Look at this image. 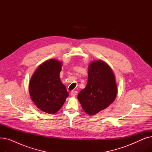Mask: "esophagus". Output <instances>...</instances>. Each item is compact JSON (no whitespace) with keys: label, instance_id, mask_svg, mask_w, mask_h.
Listing matches in <instances>:
<instances>
[{"label":"esophagus","instance_id":"34e87169","mask_svg":"<svg viewBox=\"0 0 152 152\" xmlns=\"http://www.w3.org/2000/svg\"><path fill=\"white\" fill-rule=\"evenodd\" d=\"M70 94H71V97H75L76 95V94H77V92L75 91H71Z\"/></svg>","mask_w":152,"mask_h":152}]
</instances>
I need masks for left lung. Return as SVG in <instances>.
<instances>
[{"mask_svg":"<svg viewBox=\"0 0 152 152\" xmlns=\"http://www.w3.org/2000/svg\"><path fill=\"white\" fill-rule=\"evenodd\" d=\"M117 87L112 69L100 60L90 64L86 87L77 95L86 113L94 115L107 108L115 100Z\"/></svg>","mask_w":152,"mask_h":152,"instance_id":"obj_1","label":"left lung"}]
</instances>
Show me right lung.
Returning a JSON list of instances; mask_svg holds the SVG:
<instances>
[{"label":"right lung","mask_w":152,"mask_h":152,"mask_svg":"<svg viewBox=\"0 0 152 152\" xmlns=\"http://www.w3.org/2000/svg\"><path fill=\"white\" fill-rule=\"evenodd\" d=\"M61 63L50 59L36 70L29 83L30 96L38 108L53 114L62 107L68 92L60 79Z\"/></svg>","instance_id":"1"}]
</instances>
